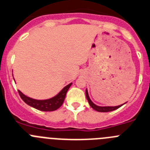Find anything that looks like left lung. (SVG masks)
Instances as JSON below:
<instances>
[{"label":"left lung","instance_id":"obj_1","mask_svg":"<svg viewBox=\"0 0 150 150\" xmlns=\"http://www.w3.org/2000/svg\"><path fill=\"white\" fill-rule=\"evenodd\" d=\"M86 97H87V99L88 101L89 104H90V107L93 108L94 110H97L98 112H109V111H112V110H117L119 108H120L122 105H118V106H115V107H100V106H98V105H96L93 102H92L90 100V97H89L88 95V93H87V90H86Z\"/></svg>","mask_w":150,"mask_h":150}]
</instances>
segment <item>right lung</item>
Returning a JSON list of instances; mask_svg holds the SVG:
<instances>
[{"mask_svg":"<svg viewBox=\"0 0 150 150\" xmlns=\"http://www.w3.org/2000/svg\"><path fill=\"white\" fill-rule=\"evenodd\" d=\"M71 85H72V83L66 86L56 96L49 98V99H46V100L33 99V98L24 95L20 90H18V93H19L21 99L30 106H31L37 110H42V111H53V110L58 109L63 105L67 91Z\"/></svg>","mask_w":150,"mask_h":150,"instance_id":"right-lung-1","label":"right lung"}]
</instances>
